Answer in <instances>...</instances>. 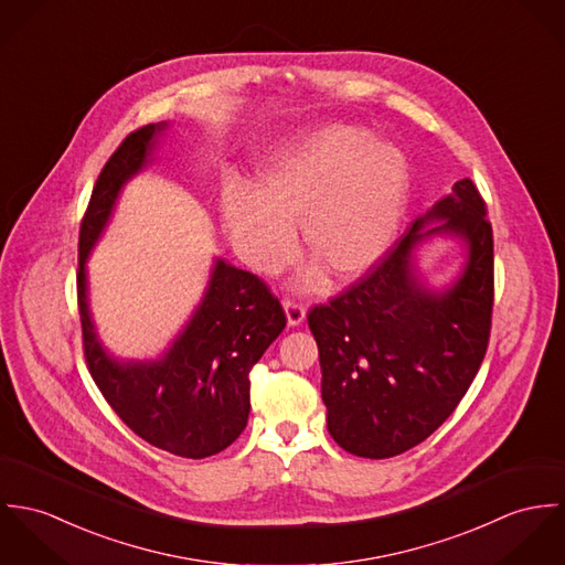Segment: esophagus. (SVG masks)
Here are the masks:
<instances>
[{"label":"esophagus","instance_id":"1","mask_svg":"<svg viewBox=\"0 0 565 565\" xmlns=\"http://www.w3.org/2000/svg\"><path fill=\"white\" fill-rule=\"evenodd\" d=\"M284 310H286V318H288V324L290 327H297L306 320V306L297 299H286L284 301Z\"/></svg>","mask_w":565,"mask_h":565}]
</instances>
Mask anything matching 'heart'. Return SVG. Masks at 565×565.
<instances>
[{
  "label": "heart",
  "mask_w": 565,
  "mask_h": 565,
  "mask_svg": "<svg viewBox=\"0 0 565 565\" xmlns=\"http://www.w3.org/2000/svg\"><path fill=\"white\" fill-rule=\"evenodd\" d=\"M257 192L223 190V218L238 255L253 270L275 275L303 249L333 279L364 275L392 245L403 221L412 173L394 145L369 127L331 124L270 156ZM313 266L310 281H318Z\"/></svg>",
  "instance_id": "b5f03b06"
}]
</instances>
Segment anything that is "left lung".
Instances as JSON below:
<instances>
[{"mask_svg":"<svg viewBox=\"0 0 565 565\" xmlns=\"http://www.w3.org/2000/svg\"><path fill=\"white\" fill-rule=\"evenodd\" d=\"M472 180L420 214L349 290L308 313L327 429L344 450L385 459L429 438L455 412L488 351L494 303V238ZM462 245L444 289L419 273L431 239Z\"/></svg>","mask_w":565,"mask_h":565,"instance_id":"8db88e82","label":"left lung"}]
</instances>
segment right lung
Wrapping results in <instances>:
<instances>
[{
    "mask_svg": "<svg viewBox=\"0 0 565 565\" xmlns=\"http://www.w3.org/2000/svg\"><path fill=\"white\" fill-rule=\"evenodd\" d=\"M167 121L131 131L102 169L79 227L77 306L88 373L138 438L178 457L203 459L245 431L255 362L284 331L286 313L253 273L214 257L205 292L182 331L156 360H121L102 342L86 259L108 227L127 182L151 160Z\"/></svg>",
    "mask_w": 565,
    "mask_h": 565,
    "instance_id": "obj_1",
    "label": "right lung"
}]
</instances>
